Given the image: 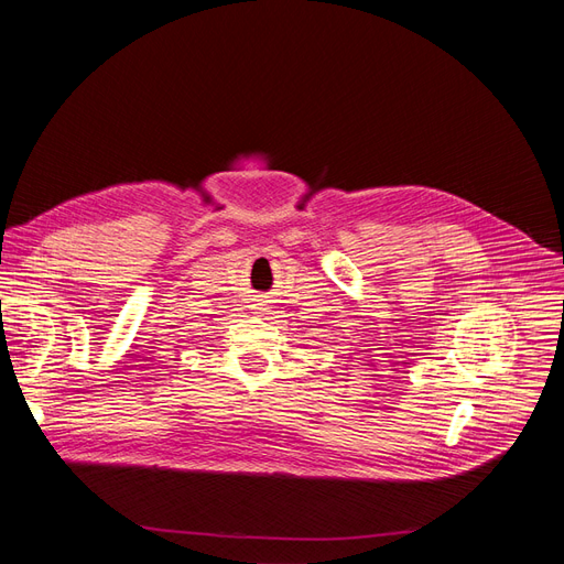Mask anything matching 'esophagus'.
<instances>
[{
    "mask_svg": "<svg viewBox=\"0 0 564 564\" xmlns=\"http://www.w3.org/2000/svg\"><path fill=\"white\" fill-rule=\"evenodd\" d=\"M253 305H256V311H261V313H263V311L268 308V299H265V296H259V299H256V303H253Z\"/></svg>",
    "mask_w": 564,
    "mask_h": 564,
    "instance_id": "34e87169",
    "label": "esophagus"
}]
</instances>
